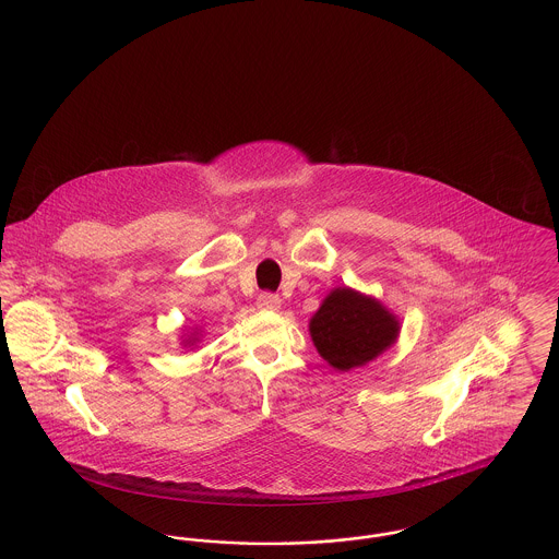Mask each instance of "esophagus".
Segmentation results:
<instances>
[{
	"instance_id": "esophagus-1",
	"label": "esophagus",
	"mask_w": 559,
	"mask_h": 559,
	"mask_svg": "<svg viewBox=\"0 0 559 559\" xmlns=\"http://www.w3.org/2000/svg\"><path fill=\"white\" fill-rule=\"evenodd\" d=\"M258 308H262V310H278L281 308V297L276 293H260L258 295Z\"/></svg>"
}]
</instances>
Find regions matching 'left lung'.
I'll use <instances>...</instances> for the list:
<instances>
[{"mask_svg":"<svg viewBox=\"0 0 559 559\" xmlns=\"http://www.w3.org/2000/svg\"><path fill=\"white\" fill-rule=\"evenodd\" d=\"M399 331L396 317L352 289H335L310 320V335L320 356L340 371L372 360L396 342Z\"/></svg>","mask_w":559,"mask_h":559,"instance_id":"8db88e82","label":"left lung"}]
</instances>
